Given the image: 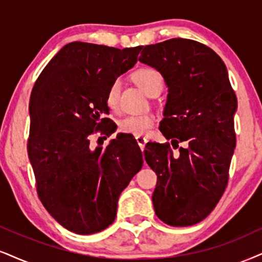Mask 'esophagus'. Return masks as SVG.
Returning <instances> with one entry per match:
<instances>
[{"label":"esophagus","mask_w":262,"mask_h":262,"mask_svg":"<svg viewBox=\"0 0 262 262\" xmlns=\"http://www.w3.org/2000/svg\"><path fill=\"white\" fill-rule=\"evenodd\" d=\"M135 139H137L138 145H139V146H140L141 150H144L145 145H146V142H147V139L145 138V137H141V135H139V137H137Z\"/></svg>","instance_id":"esophagus-1"}]
</instances>
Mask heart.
<instances>
[{
	"instance_id": "obj_1",
	"label": "heart",
	"mask_w": 262,
	"mask_h": 262,
	"mask_svg": "<svg viewBox=\"0 0 262 262\" xmlns=\"http://www.w3.org/2000/svg\"><path fill=\"white\" fill-rule=\"evenodd\" d=\"M134 81L142 91L150 97L152 93L163 88V79L158 71L154 69H140L134 72ZM121 81L115 79L106 91V104L111 110L118 108V98H120ZM155 123V118L152 115H140V116H127L121 120L118 124V129L122 133H127L139 137L145 135L152 128Z\"/></svg>"
}]
</instances>
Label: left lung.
<instances>
[{"label": "left lung", "instance_id": "obj_1", "mask_svg": "<svg viewBox=\"0 0 262 262\" xmlns=\"http://www.w3.org/2000/svg\"><path fill=\"white\" fill-rule=\"evenodd\" d=\"M139 61L168 87L160 130L168 144L148 142L145 160L157 174L156 215L170 226H191L211 213L228 180L236 147L237 98L226 65L207 46L186 38L145 46Z\"/></svg>", "mask_w": 262, "mask_h": 262}]
</instances>
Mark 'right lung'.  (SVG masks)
<instances>
[{
	"label": "right lung",
	"mask_w": 262,
	"mask_h": 262,
	"mask_svg": "<svg viewBox=\"0 0 262 262\" xmlns=\"http://www.w3.org/2000/svg\"><path fill=\"white\" fill-rule=\"evenodd\" d=\"M140 51L71 42L43 69L31 92L28 154L38 197L75 233H97L114 223L121 192L144 163L138 142L121 134L106 147L93 148L89 141L98 129L114 133L101 129L107 120L101 116L110 110L106 91L133 68Z\"/></svg>",
	"instance_id": "right-lung-1"
}]
</instances>
